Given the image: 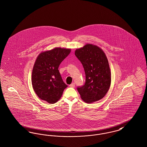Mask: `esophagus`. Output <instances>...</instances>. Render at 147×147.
Instances as JSON below:
<instances>
[{
    "label": "esophagus",
    "mask_w": 147,
    "mask_h": 147,
    "mask_svg": "<svg viewBox=\"0 0 147 147\" xmlns=\"http://www.w3.org/2000/svg\"><path fill=\"white\" fill-rule=\"evenodd\" d=\"M69 86H70V87H71V88H74V87H75V83H71V84L69 85Z\"/></svg>",
    "instance_id": "esophagus-1"
}]
</instances>
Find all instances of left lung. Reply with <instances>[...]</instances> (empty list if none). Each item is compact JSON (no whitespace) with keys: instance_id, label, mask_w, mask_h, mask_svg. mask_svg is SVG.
<instances>
[{"instance_id":"8db88e82","label":"left lung","mask_w":147,"mask_h":147,"mask_svg":"<svg viewBox=\"0 0 147 147\" xmlns=\"http://www.w3.org/2000/svg\"><path fill=\"white\" fill-rule=\"evenodd\" d=\"M75 55L82 63L86 74V82L77 87L82 99L92 103L102 99L111 83V73L107 58L96 45L86 44L78 49Z\"/></svg>"}]
</instances>
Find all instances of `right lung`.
I'll list each match as a JSON object with an SVG mask.
<instances>
[{"mask_svg": "<svg viewBox=\"0 0 147 147\" xmlns=\"http://www.w3.org/2000/svg\"><path fill=\"white\" fill-rule=\"evenodd\" d=\"M70 51V49L56 48L41 53L37 57L32 83L35 93L42 100L50 104L56 103L68 86L63 81L58 68Z\"/></svg>", "mask_w": 147, "mask_h": 147, "instance_id": "obj_1", "label": "right lung"}]
</instances>
